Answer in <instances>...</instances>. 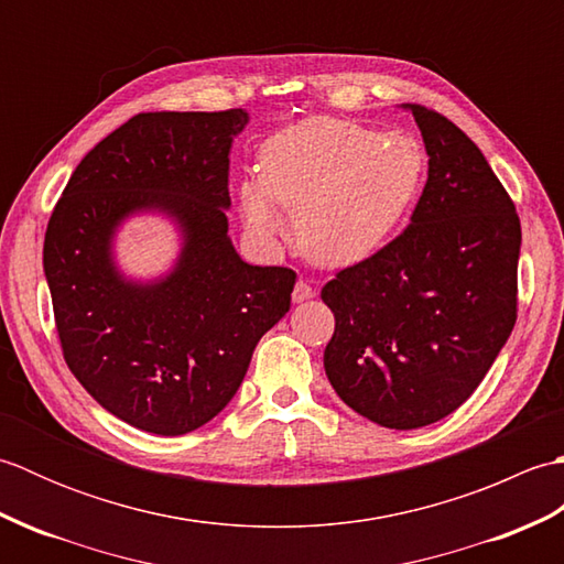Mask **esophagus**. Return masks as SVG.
Listing matches in <instances>:
<instances>
[{"instance_id":"esophagus-1","label":"esophagus","mask_w":564,"mask_h":564,"mask_svg":"<svg viewBox=\"0 0 564 564\" xmlns=\"http://www.w3.org/2000/svg\"><path fill=\"white\" fill-rule=\"evenodd\" d=\"M315 295V289L313 285H310L307 281H297L295 283V289H293V303H305V301H310V297Z\"/></svg>"}]
</instances>
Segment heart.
Segmentation results:
<instances>
[{"label": "heart", "mask_w": 564, "mask_h": 564, "mask_svg": "<svg viewBox=\"0 0 564 564\" xmlns=\"http://www.w3.org/2000/svg\"><path fill=\"white\" fill-rule=\"evenodd\" d=\"M424 148L406 133H380L337 118H310L263 142L259 178L239 191L249 230L285 235L276 203L293 210L307 257L349 267L388 245L422 194Z\"/></svg>", "instance_id": "b5f03b06"}]
</instances>
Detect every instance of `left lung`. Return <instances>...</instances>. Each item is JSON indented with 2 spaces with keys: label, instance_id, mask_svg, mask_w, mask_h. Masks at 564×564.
<instances>
[{
  "label": "left lung",
  "instance_id": "obj_1",
  "mask_svg": "<svg viewBox=\"0 0 564 564\" xmlns=\"http://www.w3.org/2000/svg\"><path fill=\"white\" fill-rule=\"evenodd\" d=\"M429 154L412 223L322 289L325 370L354 412L388 429L434 424L470 398L517 322L521 223L480 148L410 104Z\"/></svg>",
  "mask_w": 564,
  "mask_h": 564
}]
</instances>
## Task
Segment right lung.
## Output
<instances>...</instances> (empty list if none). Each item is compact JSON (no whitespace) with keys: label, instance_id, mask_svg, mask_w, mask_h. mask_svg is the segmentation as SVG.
I'll use <instances>...</instances> for the list:
<instances>
[{"label":"right lung","instance_id":"right-lung-1","mask_svg":"<svg viewBox=\"0 0 564 564\" xmlns=\"http://www.w3.org/2000/svg\"><path fill=\"white\" fill-rule=\"evenodd\" d=\"M249 116L138 113L72 172L43 269L59 346L106 412L160 436L188 434L242 386L259 339L291 310L295 271L251 267L227 237L230 148ZM158 209L183 230L175 269L138 284L115 269V227Z\"/></svg>","mask_w":564,"mask_h":564}]
</instances>
